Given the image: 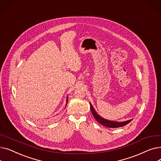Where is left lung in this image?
I'll use <instances>...</instances> for the list:
<instances>
[{"label": "left lung", "mask_w": 161, "mask_h": 161, "mask_svg": "<svg viewBox=\"0 0 161 161\" xmlns=\"http://www.w3.org/2000/svg\"><path fill=\"white\" fill-rule=\"evenodd\" d=\"M90 103V108H91V110L92 112V114L93 115L95 119L102 125L106 126V127L108 128H119L121 127V126H123L126 125H127L129 123L132 119H130L128 121H122V122H118V121H110V120H108L104 119V118L102 117L100 115H98V114L96 112L95 108L92 106V105Z\"/></svg>", "instance_id": "left-lung-1"}]
</instances>
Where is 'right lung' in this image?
Here are the masks:
<instances>
[{"instance_id": "1", "label": "right lung", "mask_w": 161, "mask_h": 161, "mask_svg": "<svg viewBox=\"0 0 161 161\" xmlns=\"http://www.w3.org/2000/svg\"><path fill=\"white\" fill-rule=\"evenodd\" d=\"M68 98H69V97L67 96V97H66V105H67V103H68Z\"/></svg>"}]
</instances>
